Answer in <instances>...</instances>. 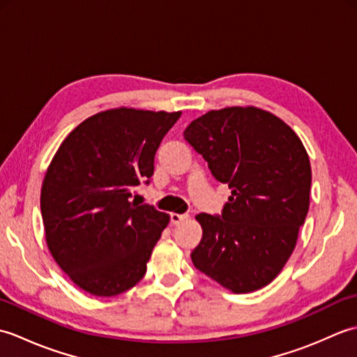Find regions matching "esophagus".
<instances>
[{
    "mask_svg": "<svg viewBox=\"0 0 357 357\" xmlns=\"http://www.w3.org/2000/svg\"><path fill=\"white\" fill-rule=\"evenodd\" d=\"M185 219H187V215H178V213H172L170 215L172 225H179L181 222H184Z\"/></svg>",
    "mask_w": 357,
    "mask_h": 357,
    "instance_id": "esophagus-1",
    "label": "esophagus"
}]
</instances>
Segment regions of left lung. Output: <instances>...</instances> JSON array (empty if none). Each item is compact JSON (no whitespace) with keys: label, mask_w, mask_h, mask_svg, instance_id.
Masks as SVG:
<instances>
[{"label":"left lung","mask_w":357,"mask_h":357,"mask_svg":"<svg viewBox=\"0 0 357 357\" xmlns=\"http://www.w3.org/2000/svg\"><path fill=\"white\" fill-rule=\"evenodd\" d=\"M184 139L231 196L221 215L201 213L193 265L233 293L270 284L291 256L310 206L312 167L282 119L256 107L211 110Z\"/></svg>","instance_id":"8db88e82"}]
</instances>
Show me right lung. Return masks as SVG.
Segmentation results:
<instances>
[{"mask_svg": "<svg viewBox=\"0 0 357 357\" xmlns=\"http://www.w3.org/2000/svg\"><path fill=\"white\" fill-rule=\"evenodd\" d=\"M181 112L113 109L67 136L44 176L41 215L53 259L82 290L110 298L146 275L169 215L138 206L155 155Z\"/></svg>", "mask_w": 357, "mask_h": 357, "instance_id": "1", "label": "right lung"}]
</instances>
